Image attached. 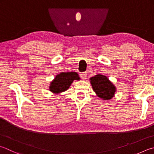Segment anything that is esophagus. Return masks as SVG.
<instances>
[{"mask_svg":"<svg viewBox=\"0 0 154 154\" xmlns=\"http://www.w3.org/2000/svg\"><path fill=\"white\" fill-rule=\"evenodd\" d=\"M80 77L82 78V79H83V80L86 79V77H87L86 72H82V73H81L80 74Z\"/></svg>","mask_w":154,"mask_h":154,"instance_id":"obj_1","label":"esophagus"}]
</instances>
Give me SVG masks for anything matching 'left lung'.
Listing matches in <instances>:
<instances>
[{
  "label": "left lung",
  "mask_w": 154,
  "mask_h": 154,
  "mask_svg": "<svg viewBox=\"0 0 154 154\" xmlns=\"http://www.w3.org/2000/svg\"><path fill=\"white\" fill-rule=\"evenodd\" d=\"M90 82L96 94L103 100H109L115 97L117 88L107 76L95 75L90 78Z\"/></svg>",
  "instance_id": "8db88e82"
}]
</instances>
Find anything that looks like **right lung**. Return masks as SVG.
Wrapping results in <instances>:
<instances>
[{"label": "right lung", "mask_w": 154, "mask_h": 154, "mask_svg": "<svg viewBox=\"0 0 154 154\" xmlns=\"http://www.w3.org/2000/svg\"><path fill=\"white\" fill-rule=\"evenodd\" d=\"M80 78L77 72H61L56 75L50 82L49 91L54 94H59L65 92L69 88L74 80H80Z\"/></svg>", "instance_id": "add662e5"}]
</instances>
